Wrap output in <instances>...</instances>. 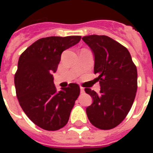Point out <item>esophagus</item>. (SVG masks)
Masks as SVG:
<instances>
[{"label": "esophagus", "mask_w": 153, "mask_h": 153, "mask_svg": "<svg viewBox=\"0 0 153 153\" xmlns=\"http://www.w3.org/2000/svg\"><path fill=\"white\" fill-rule=\"evenodd\" d=\"M80 93H84V88H83V87H80Z\"/></svg>", "instance_id": "1"}]
</instances>
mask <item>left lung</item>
<instances>
[{
	"label": "left lung",
	"instance_id": "left-lung-1",
	"mask_svg": "<svg viewBox=\"0 0 153 153\" xmlns=\"http://www.w3.org/2000/svg\"><path fill=\"white\" fill-rule=\"evenodd\" d=\"M83 42L94 55V74L101 90L97 93L85 88L93 97L86 113L89 121L100 129L120 125L134 101L138 88L137 68L127 48L105 35L84 36Z\"/></svg>",
	"mask_w": 153,
	"mask_h": 153
}]
</instances>
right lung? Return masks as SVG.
Segmentation results:
<instances>
[{
	"mask_svg": "<svg viewBox=\"0 0 153 153\" xmlns=\"http://www.w3.org/2000/svg\"><path fill=\"white\" fill-rule=\"evenodd\" d=\"M80 39V36L41 38L19 56L15 75L16 96L26 115L43 129L63 128L79 95L77 83L57 91L52 73L56 71L61 53Z\"/></svg>",
	"mask_w": 153,
	"mask_h": 153,
	"instance_id": "obj_1",
	"label": "right lung"
}]
</instances>
